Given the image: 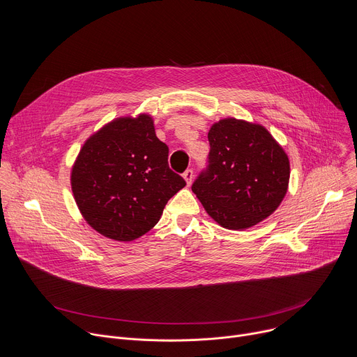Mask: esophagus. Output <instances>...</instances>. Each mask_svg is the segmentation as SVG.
<instances>
[{
	"label": "esophagus",
	"instance_id": "1",
	"mask_svg": "<svg viewBox=\"0 0 357 357\" xmlns=\"http://www.w3.org/2000/svg\"><path fill=\"white\" fill-rule=\"evenodd\" d=\"M183 178H185V181H186V183H188V186L192 183V181H193V169L192 168H188L185 172H183Z\"/></svg>",
	"mask_w": 357,
	"mask_h": 357
}]
</instances>
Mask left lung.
<instances>
[{
	"label": "left lung",
	"instance_id": "obj_1",
	"mask_svg": "<svg viewBox=\"0 0 357 357\" xmlns=\"http://www.w3.org/2000/svg\"><path fill=\"white\" fill-rule=\"evenodd\" d=\"M210 153L192 190L206 211L228 229H244L282 203L290 165L283 149L258 125L224 119L208 135Z\"/></svg>",
	"mask_w": 357,
	"mask_h": 357
}]
</instances>
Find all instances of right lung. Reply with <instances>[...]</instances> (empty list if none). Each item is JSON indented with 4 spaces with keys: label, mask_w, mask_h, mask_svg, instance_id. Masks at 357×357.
<instances>
[{
    "label": "right lung",
    "mask_w": 357,
    "mask_h": 357,
    "mask_svg": "<svg viewBox=\"0 0 357 357\" xmlns=\"http://www.w3.org/2000/svg\"><path fill=\"white\" fill-rule=\"evenodd\" d=\"M168 153L147 114L117 119L86 140L71 174L86 222L116 241H133L150 231L186 185L169 168Z\"/></svg>",
    "instance_id": "add662e5"
}]
</instances>
